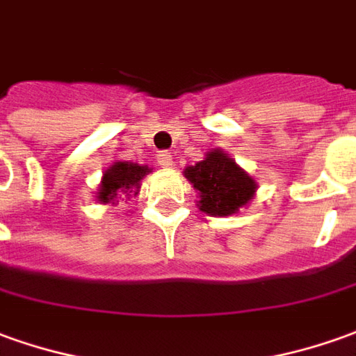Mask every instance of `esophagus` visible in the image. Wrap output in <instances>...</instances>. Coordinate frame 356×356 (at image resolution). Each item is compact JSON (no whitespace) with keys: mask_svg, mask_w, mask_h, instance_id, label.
<instances>
[{"mask_svg":"<svg viewBox=\"0 0 356 356\" xmlns=\"http://www.w3.org/2000/svg\"><path fill=\"white\" fill-rule=\"evenodd\" d=\"M156 161H159V164H161L163 168H170L174 164L172 154L168 153V151H161V153L156 154Z\"/></svg>","mask_w":356,"mask_h":356,"instance_id":"obj_1","label":"esophagus"}]
</instances>
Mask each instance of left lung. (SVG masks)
I'll return each instance as SVG.
<instances>
[{
  "instance_id": "8db88e82",
  "label": "left lung",
  "mask_w": 356,
  "mask_h": 356,
  "mask_svg": "<svg viewBox=\"0 0 356 356\" xmlns=\"http://www.w3.org/2000/svg\"><path fill=\"white\" fill-rule=\"evenodd\" d=\"M186 178L200 192V209L207 215H232L254 197L256 182L222 151H211L205 161L186 168Z\"/></svg>"
}]
</instances>
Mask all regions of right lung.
I'll use <instances>...</instances> for the list:
<instances>
[{"instance_id":"obj_1","label":"right lung","mask_w":356,"mask_h":356,"mask_svg":"<svg viewBox=\"0 0 356 356\" xmlns=\"http://www.w3.org/2000/svg\"><path fill=\"white\" fill-rule=\"evenodd\" d=\"M147 172H151V168L139 166V164L122 163V161L112 164L104 172V178H102V186L99 190V202L110 203L116 195L129 197L131 193H137L139 182L145 178Z\"/></svg>"}]
</instances>
